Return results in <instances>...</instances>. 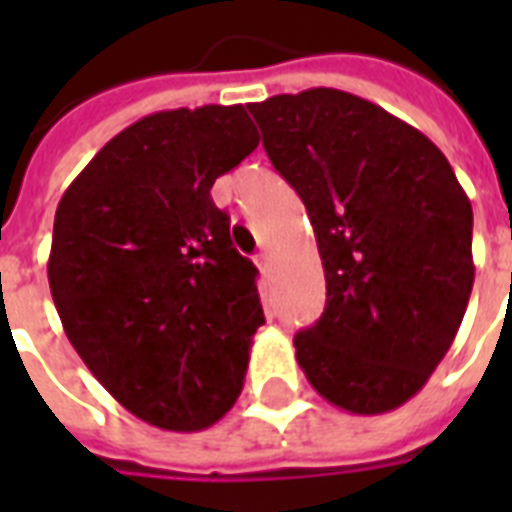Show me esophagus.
<instances>
[{
  "label": "esophagus",
  "mask_w": 512,
  "mask_h": 512,
  "mask_svg": "<svg viewBox=\"0 0 512 512\" xmlns=\"http://www.w3.org/2000/svg\"><path fill=\"white\" fill-rule=\"evenodd\" d=\"M255 263H257V268H260V273H263L265 279H271V257L263 252V255L255 257Z\"/></svg>",
  "instance_id": "1"
}]
</instances>
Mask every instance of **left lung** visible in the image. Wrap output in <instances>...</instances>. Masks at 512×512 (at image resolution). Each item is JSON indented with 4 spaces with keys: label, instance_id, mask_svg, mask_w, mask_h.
<instances>
[{
    "label": "left lung",
    "instance_id": "1",
    "mask_svg": "<svg viewBox=\"0 0 512 512\" xmlns=\"http://www.w3.org/2000/svg\"><path fill=\"white\" fill-rule=\"evenodd\" d=\"M271 164L303 199L327 305L295 335L329 404L382 414L422 390L473 289V207L452 164L412 124L316 87L249 103Z\"/></svg>",
    "mask_w": 512,
    "mask_h": 512
}]
</instances>
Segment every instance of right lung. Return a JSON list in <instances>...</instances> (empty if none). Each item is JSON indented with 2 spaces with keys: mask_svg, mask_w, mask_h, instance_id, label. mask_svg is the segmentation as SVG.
<instances>
[{
  "mask_svg": "<svg viewBox=\"0 0 512 512\" xmlns=\"http://www.w3.org/2000/svg\"><path fill=\"white\" fill-rule=\"evenodd\" d=\"M244 106L159 111L100 148L55 212L47 279L66 337L119 404L204 430L241 393L265 324L257 268L209 188L257 148Z\"/></svg>",
  "mask_w": 512,
  "mask_h": 512,
  "instance_id": "1",
  "label": "right lung"
}]
</instances>
